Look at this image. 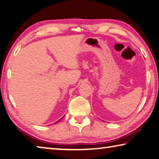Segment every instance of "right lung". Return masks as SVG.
Wrapping results in <instances>:
<instances>
[{"instance_id":"obj_1","label":"right lung","mask_w":159,"mask_h":159,"mask_svg":"<svg viewBox=\"0 0 159 159\" xmlns=\"http://www.w3.org/2000/svg\"><path fill=\"white\" fill-rule=\"evenodd\" d=\"M57 122H58V121H57ZM56 123H57V122H56Z\"/></svg>"}]
</instances>
